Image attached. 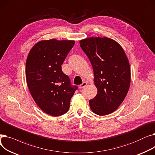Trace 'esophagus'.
<instances>
[{
	"instance_id": "34e87169",
	"label": "esophagus",
	"mask_w": 155,
	"mask_h": 155,
	"mask_svg": "<svg viewBox=\"0 0 155 155\" xmlns=\"http://www.w3.org/2000/svg\"><path fill=\"white\" fill-rule=\"evenodd\" d=\"M86 85H87V83H86V82H83L82 84L80 85L79 87H80V88H84Z\"/></svg>"
}]
</instances>
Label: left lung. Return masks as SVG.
<instances>
[{"label": "left lung", "instance_id": "obj_1", "mask_svg": "<svg viewBox=\"0 0 155 155\" xmlns=\"http://www.w3.org/2000/svg\"><path fill=\"white\" fill-rule=\"evenodd\" d=\"M80 46L90 60L97 94L89 101L92 110L99 116L115 111L123 102L131 82V70L123 48L114 40L89 38Z\"/></svg>", "mask_w": 155, "mask_h": 155}]
</instances>
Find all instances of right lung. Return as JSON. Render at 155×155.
<instances>
[{
	"label": "right lung",
	"instance_id": "1",
	"mask_svg": "<svg viewBox=\"0 0 155 155\" xmlns=\"http://www.w3.org/2000/svg\"><path fill=\"white\" fill-rule=\"evenodd\" d=\"M74 45V41L69 40L41 41L28 56L26 77L29 90L38 107L50 116L67 112L70 99L78 89L61 70Z\"/></svg>",
	"mask_w": 155,
	"mask_h": 155
}]
</instances>
